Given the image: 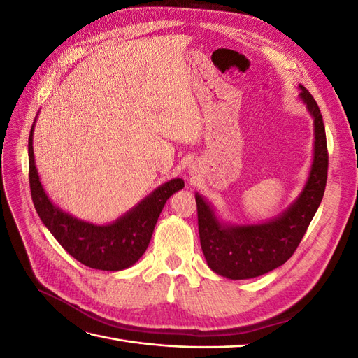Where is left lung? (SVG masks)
I'll return each mask as SVG.
<instances>
[{
	"mask_svg": "<svg viewBox=\"0 0 358 358\" xmlns=\"http://www.w3.org/2000/svg\"><path fill=\"white\" fill-rule=\"evenodd\" d=\"M299 99L313 119V157L299 197L275 218L257 224L224 222L212 204L196 192L200 243L216 275L237 279L262 276L282 266L294 254L318 210L327 182V140L317 101L303 85Z\"/></svg>",
	"mask_w": 358,
	"mask_h": 358,
	"instance_id": "1",
	"label": "left lung"
}]
</instances>
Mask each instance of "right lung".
<instances>
[{
	"label": "right lung",
	"mask_w": 358,
	"mask_h": 358,
	"mask_svg": "<svg viewBox=\"0 0 358 358\" xmlns=\"http://www.w3.org/2000/svg\"><path fill=\"white\" fill-rule=\"evenodd\" d=\"M37 121V116H36ZM36 121L28 138L29 188L34 208L41 222L66 251L82 264L96 270L117 272L136 264L149 246L155 224L166 201L185 187L180 178H175L138 201L134 208L109 224L96 225L76 218L53 203L41 185L36 167L32 136Z\"/></svg>",
	"instance_id": "right-lung-1"
}]
</instances>
